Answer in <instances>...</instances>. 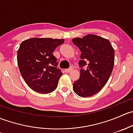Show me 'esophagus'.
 <instances>
[{
	"label": "esophagus",
	"mask_w": 133,
	"mask_h": 133,
	"mask_svg": "<svg viewBox=\"0 0 133 133\" xmlns=\"http://www.w3.org/2000/svg\"><path fill=\"white\" fill-rule=\"evenodd\" d=\"M73 70V67H71L70 68H69V69H65V72H66V73H70L71 71H72Z\"/></svg>",
	"instance_id": "obj_1"
}]
</instances>
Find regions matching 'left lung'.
Instances as JSON below:
<instances>
[{"label": "left lung", "mask_w": 133, "mask_h": 133, "mask_svg": "<svg viewBox=\"0 0 133 133\" xmlns=\"http://www.w3.org/2000/svg\"><path fill=\"white\" fill-rule=\"evenodd\" d=\"M81 51L78 62L80 75L73 83V91L81 97H89L106 84L115 62V50L108 39L88 35L72 40Z\"/></svg>", "instance_id": "left-lung-1"}]
</instances>
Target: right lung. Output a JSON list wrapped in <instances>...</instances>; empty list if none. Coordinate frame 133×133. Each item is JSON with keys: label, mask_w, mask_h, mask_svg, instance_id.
<instances>
[{"label": "right lung", "mask_w": 133, "mask_h": 133, "mask_svg": "<svg viewBox=\"0 0 133 133\" xmlns=\"http://www.w3.org/2000/svg\"><path fill=\"white\" fill-rule=\"evenodd\" d=\"M64 42V39L32 38L21 43L17 51L18 68L27 85L33 91L47 94L57 88L62 73L57 68V59L53 52Z\"/></svg>", "instance_id": "add662e5"}]
</instances>
